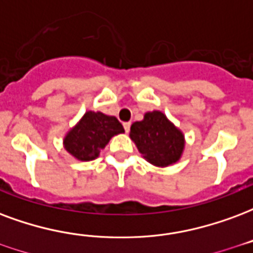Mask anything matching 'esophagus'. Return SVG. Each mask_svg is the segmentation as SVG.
Here are the masks:
<instances>
[{
  "label": "esophagus",
  "mask_w": 253,
  "mask_h": 253,
  "mask_svg": "<svg viewBox=\"0 0 253 253\" xmlns=\"http://www.w3.org/2000/svg\"><path fill=\"white\" fill-rule=\"evenodd\" d=\"M123 127H125L126 132H128L130 131V127H131V123H130V122H125V123H123Z\"/></svg>",
  "instance_id": "esophagus-1"
}]
</instances>
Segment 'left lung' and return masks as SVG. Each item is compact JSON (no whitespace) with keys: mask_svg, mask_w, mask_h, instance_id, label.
<instances>
[{"mask_svg":"<svg viewBox=\"0 0 253 253\" xmlns=\"http://www.w3.org/2000/svg\"><path fill=\"white\" fill-rule=\"evenodd\" d=\"M130 136L143 158L155 166H169L179 160L184 135L160 111L147 112L143 121L132 123Z\"/></svg>","mask_w":253,"mask_h":253,"instance_id":"8db88e82","label":"left lung"}]
</instances>
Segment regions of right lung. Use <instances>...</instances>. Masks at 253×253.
I'll use <instances>...</instances> for the list:
<instances>
[{"mask_svg": "<svg viewBox=\"0 0 253 253\" xmlns=\"http://www.w3.org/2000/svg\"><path fill=\"white\" fill-rule=\"evenodd\" d=\"M121 132H125V128L115 117L88 111L65 136V150L80 161L95 160L111 136Z\"/></svg>", "mask_w": 253, "mask_h": 253, "instance_id": "obj_1", "label": "right lung"}]
</instances>
